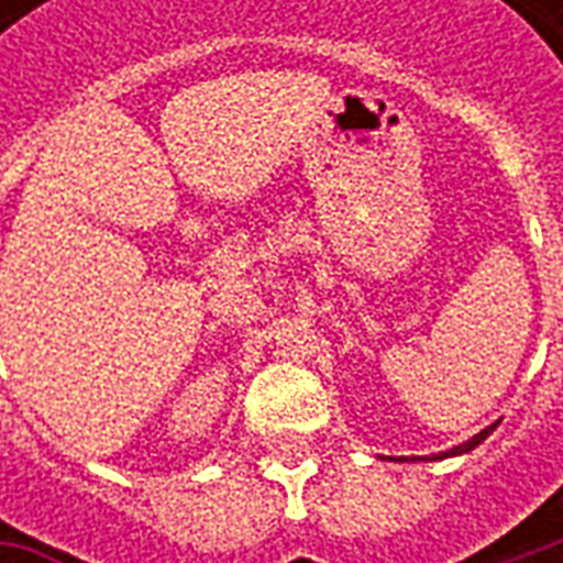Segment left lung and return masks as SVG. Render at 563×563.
I'll return each mask as SVG.
<instances>
[{"instance_id": "obj_1", "label": "left lung", "mask_w": 563, "mask_h": 563, "mask_svg": "<svg viewBox=\"0 0 563 563\" xmlns=\"http://www.w3.org/2000/svg\"><path fill=\"white\" fill-rule=\"evenodd\" d=\"M492 431H495V424H492V428H485V431H479V434H476V437H471L467 443H461V446H452V449H449V452H443V455H434V459H446V455H459V452H471V449H473V446H479V443H483L485 437L492 434Z\"/></svg>"}]
</instances>
